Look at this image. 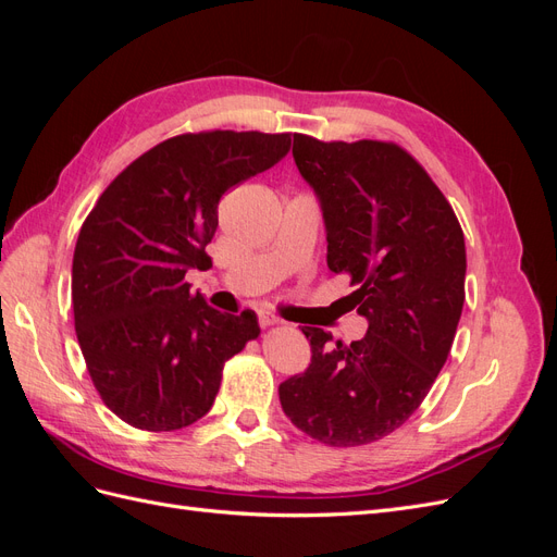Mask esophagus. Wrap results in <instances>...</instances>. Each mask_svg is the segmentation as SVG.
<instances>
[{
    "mask_svg": "<svg viewBox=\"0 0 557 557\" xmlns=\"http://www.w3.org/2000/svg\"><path fill=\"white\" fill-rule=\"evenodd\" d=\"M278 323H281V318L276 313H272V311H262L260 313V325L262 327H272V325H278Z\"/></svg>",
    "mask_w": 557,
    "mask_h": 557,
    "instance_id": "obj_1",
    "label": "esophagus"
}]
</instances>
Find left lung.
<instances>
[{
	"label": "left lung",
	"mask_w": 557,
	"mask_h": 557,
	"mask_svg": "<svg viewBox=\"0 0 557 557\" xmlns=\"http://www.w3.org/2000/svg\"><path fill=\"white\" fill-rule=\"evenodd\" d=\"M293 158L315 190L327 267L348 274L360 342L305 327L311 364L278 385L281 407L311 440L348 448L401 428L448 358L465 305V234L411 153L393 141L295 134Z\"/></svg>",
	"instance_id": "8db88e82"
}]
</instances>
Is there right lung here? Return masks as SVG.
I'll return each mask as SVG.
<instances>
[{
  "label": "right lung",
  "mask_w": 557,
  "mask_h": 557,
  "mask_svg": "<svg viewBox=\"0 0 557 557\" xmlns=\"http://www.w3.org/2000/svg\"><path fill=\"white\" fill-rule=\"evenodd\" d=\"M290 150V134L188 132L117 174L78 232L74 325L88 374L127 425L172 432L213 407L225 362L258 339L256 311L230 315L190 293L211 267L218 201Z\"/></svg>",
  "instance_id": "add662e5"
}]
</instances>
